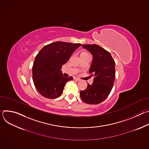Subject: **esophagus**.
<instances>
[{
    "instance_id": "1",
    "label": "esophagus",
    "mask_w": 149,
    "mask_h": 149,
    "mask_svg": "<svg viewBox=\"0 0 149 149\" xmlns=\"http://www.w3.org/2000/svg\"><path fill=\"white\" fill-rule=\"evenodd\" d=\"M74 79L75 80V81H79V80H80L78 78H77V77H74Z\"/></svg>"
}]
</instances>
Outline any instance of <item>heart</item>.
I'll use <instances>...</instances> for the list:
<instances>
[{
	"mask_svg": "<svg viewBox=\"0 0 149 149\" xmlns=\"http://www.w3.org/2000/svg\"><path fill=\"white\" fill-rule=\"evenodd\" d=\"M88 54H90L87 51H83L81 52V54L80 55H88Z\"/></svg>",
	"mask_w": 149,
	"mask_h": 149,
	"instance_id": "heart-1",
	"label": "heart"
}]
</instances>
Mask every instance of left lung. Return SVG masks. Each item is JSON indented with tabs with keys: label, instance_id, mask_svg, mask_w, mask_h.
<instances>
[{
	"label": "left lung",
	"instance_id": "8db88e82",
	"mask_svg": "<svg viewBox=\"0 0 149 149\" xmlns=\"http://www.w3.org/2000/svg\"><path fill=\"white\" fill-rule=\"evenodd\" d=\"M82 47L93 56L89 73L94 78L91 85L88 83L87 88L80 91V97L86 103L97 104L106 99L113 88L116 76L115 61L109 51L98 45H82Z\"/></svg>",
	"mask_w": 149,
	"mask_h": 149
}]
</instances>
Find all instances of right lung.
Instances as JSON below:
<instances>
[{
  "label": "right lung",
  "mask_w": 149,
  "mask_h": 149,
  "mask_svg": "<svg viewBox=\"0 0 149 149\" xmlns=\"http://www.w3.org/2000/svg\"><path fill=\"white\" fill-rule=\"evenodd\" d=\"M81 45V44L58 41L40 50L32 67L33 81L40 94L50 99L58 98L62 94L67 82L73 77H63L61 69Z\"/></svg>",
  "instance_id": "1"
}]
</instances>
